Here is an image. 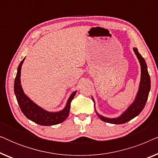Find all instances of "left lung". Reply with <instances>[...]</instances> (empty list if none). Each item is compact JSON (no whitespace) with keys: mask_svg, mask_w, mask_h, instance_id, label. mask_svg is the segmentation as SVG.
<instances>
[{"mask_svg":"<svg viewBox=\"0 0 158 158\" xmlns=\"http://www.w3.org/2000/svg\"><path fill=\"white\" fill-rule=\"evenodd\" d=\"M134 52L137 55L140 62V65H141V81H140L139 91H138L135 102L129 107V109L122 116L116 118H108L96 113L98 117L103 122L115 124H124L139 115L146 104L148 98L149 92L150 90V77L148 73L145 60L139 53L137 49L134 48Z\"/></svg>","mask_w":158,"mask_h":158,"instance_id":"8db88e82","label":"left lung"}]
</instances>
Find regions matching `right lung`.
<instances>
[{"mask_svg": "<svg viewBox=\"0 0 158 158\" xmlns=\"http://www.w3.org/2000/svg\"><path fill=\"white\" fill-rule=\"evenodd\" d=\"M24 59L20 62L18 67L16 76L14 81V93L16 95L17 101L22 113L32 122L42 126H52V125L58 124L64 122L70 113V103L74 98L76 91L73 92L69 98L66 106L61 111L51 113L47 112L38 106L35 103L30 100L23 93L21 85V69Z\"/></svg>", "mask_w": 158, "mask_h": 158, "instance_id": "add662e5", "label": "right lung"}]
</instances>
